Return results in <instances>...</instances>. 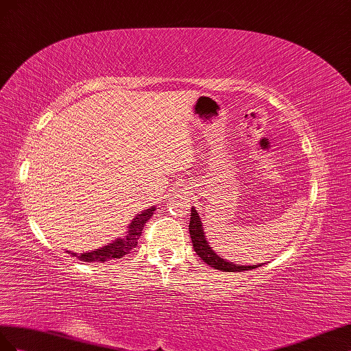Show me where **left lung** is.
Segmentation results:
<instances>
[{
    "label": "left lung",
    "instance_id": "left-lung-1",
    "mask_svg": "<svg viewBox=\"0 0 351 351\" xmlns=\"http://www.w3.org/2000/svg\"><path fill=\"white\" fill-rule=\"evenodd\" d=\"M189 235L193 239V245L197 256L204 260V262L215 269L222 270V272H244V270H252L262 265H253V266H244V265H235L232 262H228V260L217 256L215 250L208 245V241L204 235V229L202 219H199L197 210L191 207V220H189Z\"/></svg>",
    "mask_w": 351,
    "mask_h": 351
}]
</instances>
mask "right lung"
I'll return each instance as SVG.
<instances>
[{"instance_id":"add662e5","label":"right lung","mask_w":351,"mask_h":351,"mask_svg":"<svg viewBox=\"0 0 351 351\" xmlns=\"http://www.w3.org/2000/svg\"><path fill=\"white\" fill-rule=\"evenodd\" d=\"M154 210L156 207H152L136 215L135 219H132V222L129 223L126 235L123 238H117L112 244L104 245L103 248L94 250V252L82 253V254H76L72 252L69 253L77 257L79 260H82V262H88V263H104V262H108V260L122 258L123 256L131 253L132 250L138 245V239L143 234L144 225L147 223L148 219H152Z\"/></svg>"}]
</instances>
